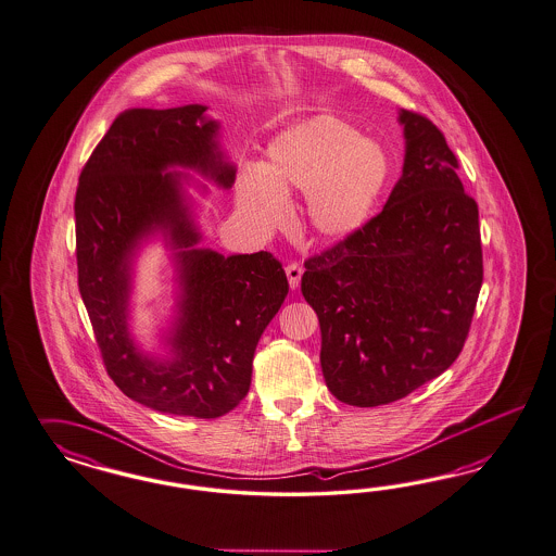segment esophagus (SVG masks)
Listing matches in <instances>:
<instances>
[{
	"label": "esophagus",
	"mask_w": 556,
	"mask_h": 556,
	"mask_svg": "<svg viewBox=\"0 0 556 556\" xmlns=\"http://www.w3.org/2000/svg\"><path fill=\"white\" fill-rule=\"evenodd\" d=\"M286 273L289 287H291V289H298V287H300V281H302V265H298V263H289L286 267Z\"/></svg>",
	"instance_id": "34e87169"
}]
</instances>
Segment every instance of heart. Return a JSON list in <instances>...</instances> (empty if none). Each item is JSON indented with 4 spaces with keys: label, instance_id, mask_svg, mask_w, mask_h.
I'll return each instance as SVG.
<instances>
[{
    "label": "heart",
    "instance_id": "1",
    "mask_svg": "<svg viewBox=\"0 0 556 556\" xmlns=\"http://www.w3.org/2000/svg\"><path fill=\"white\" fill-rule=\"evenodd\" d=\"M388 156L351 124L316 116L275 136L261 167L244 170L236 203L256 228L281 226L287 198L305 195V228L320 242H342L367 226L388 186Z\"/></svg>",
    "mask_w": 556,
    "mask_h": 556
}]
</instances>
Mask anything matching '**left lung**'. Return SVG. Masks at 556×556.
I'll list each match as a JSON object with an SVG mask.
<instances>
[{
  "label": "left lung",
  "instance_id": "8db88e82",
  "mask_svg": "<svg viewBox=\"0 0 556 556\" xmlns=\"http://www.w3.org/2000/svg\"><path fill=\"white\" fill-rule=\"evenodd\" d=\"M402 177L381 214L305 261L326 386L342 404H391L442 375L471 328L483 254L479 210L428 118L400 110Z\"/></svg>",
  "mask_w": 556,
  "mask_h": 556
}]
</instances>
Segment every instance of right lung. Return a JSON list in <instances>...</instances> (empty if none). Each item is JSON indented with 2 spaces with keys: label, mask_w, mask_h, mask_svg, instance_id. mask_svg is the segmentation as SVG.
<instances>
[{
  "label": "right lung",
  "mask_w": 556,
  "mask_h": 556,
  "mask_svg": "<svg viewBox=\"0 0 556 556\" xmlns=\"http://www.w3.org/2000/svg\"><path fill=\"white\" fill-rule=\"evenodd\" d=\"M205 105L122 112L85 163L75 195L79 291L108 375L124 395L163 414L219 418L251 388L258 338L286 302L289 283L270 253L198 249L184 184L191 168L222 189L236 168L219 149ZM163 235L178 270V309L165 357L129 334L131 265Z\"/></svg>",
  "instance_id": "add662e5"
}]
</instances>
